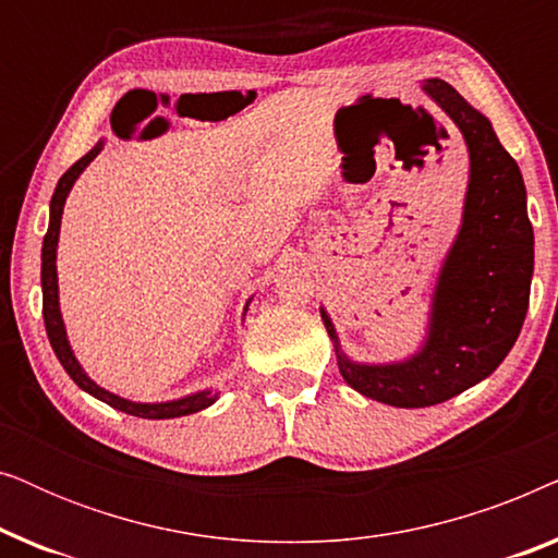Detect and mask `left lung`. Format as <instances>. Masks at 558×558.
Wrapping results in <instances>:
<instances>
[{"mask_svg":"<svg viewBox=\"0 0 558 558\" xmlns=\"http://www.w3.org/2000/svg\"><path fill=\"white\" fill-rule=\"evenodd\" d=\"M422 90L460 129L470 155L462 223L437 274L424 340L401 361H353L319 307L345 384L399 409L434 407L490 376L521 335L533 279L529 197L515 159L490 119L449 83L426 78Z\"/></svg>","mask_w":558,"mask_h":558,"instance_id":"left-lung-1","label":"left lung"}]
</instances>
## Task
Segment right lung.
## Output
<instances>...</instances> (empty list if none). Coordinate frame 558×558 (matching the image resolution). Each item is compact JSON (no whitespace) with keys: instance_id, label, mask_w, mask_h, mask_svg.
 I'll list each match as a JSON object with an SVG mask.
<instances>
[{"instance_id":"1","label":"right lung","mask_w":558,"mask_h":558,"mask_svg":"<svg viewBox=\"0 0 558 558\" xmlns=\"http://www.w3.org/2000/svg\"><path fill=\"white\" fill-rule=\"evenodd\" d=\"M104 149V140H98V144L88 155H83L78 162H75L71 170H68L63 178L58 180L56 193H52L50 201V223H48V233L43 239V271H40V281H43V319H45V330H48V340L52 350H56L60 365H63L68 376L75 380V386L83 388V391L94 396V399L109 403L117 411H124V414L140 416V418H178V416H187V414H197V411L213 407L218 401L220 391L216 388H203V391L180 396V399H170V401H132L124 399V396L106 391L104 386H98L94 378L83 371V365L75 357L71 340H68V330L63 323V312H60V294H58V241H60V220H63V208L68 195L75 185V180L81 178L83 170L94 162L98 151ZM251 300L243 307V315H246Z\"/></svg>"}]
</instances>
